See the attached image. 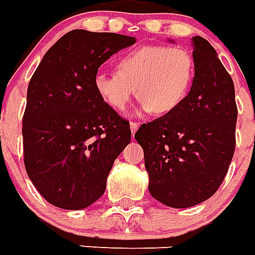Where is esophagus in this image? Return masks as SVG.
<instances>
[{
	"label": "esophagus",
	"mask_w": 255,
	"mask_h": 255,
	"mask_svg": "<svg viewBox=\"0 0 255 255\" xmlns=\"http://www.w3.org/2000/svg\"><path fill=\"white\" fill-rule=\"evenodd\" d=\"M138 126H139V124L138 122H130V130H131V133H135L138 130Z\"/></svg>",
	"instance_id": "esophagus-1"
}]
</instances>
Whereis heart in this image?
<instances>
[{"mask_svg": "<svg viewBox=\"0 0 255 255\" xmlns=\"http://www.w3.org/2000/svg\"><path fill=\"white\" fill-rule=\"evenodd\" d=\"M195 62L182 47L142 46L117 62V73L99 72L95 88L111 108L125 111L137 89L140 111L167 115L183 103L192 85Z\"/></svg>", "mask_w": 255, "mask_h": 255, "instance_id": "b5f03b06", "label": "heart"}]
</instances>
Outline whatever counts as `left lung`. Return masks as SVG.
Returning <instances> with one entry per match:
<instances>
[{
	"instance_id": "1",
	"label": "left lung",
	"mask_w": 255,
	"mask_h": 255,
	"mask_svg": "<svg viewBox=\"0 0 255 255\" xmlns=\"http://www.w3.org/2000/svg\"><path fill=\"white\" fill-rule=\"evenodd\" d=\"M192 44L195 77L187 97L134 135L143 148L148 191L171 208H189L215 195L236 148L233 80L208 40L193 36Z\"/></svg>"
}]
</instances>
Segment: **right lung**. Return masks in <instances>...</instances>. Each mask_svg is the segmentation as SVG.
<instances>
[{
	"label": "right lung",
	"instance_id": "right-lung-1",
	"mask_svg": "<svg viewBox=\"0 0 255 255\" xmlns=\"http://www.w3.org/2000/svg\"><path fill=\"white\" fill-rule=\"evenodd\" d=\"M135 43L115 32L72 30L47 51L27 88L22 121L24 167L38 192L62 209L103 196L113 163L131 138L95 88L100 66Z\"/></svg>",
	"mask_w": 255,
	"mask_h": 255
}]
</instances>
